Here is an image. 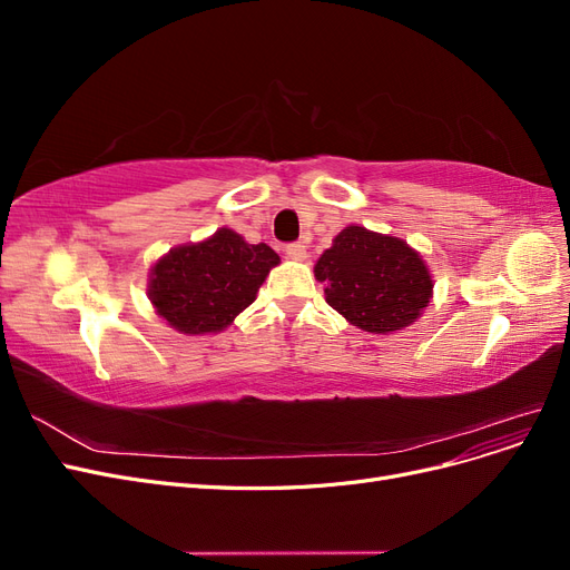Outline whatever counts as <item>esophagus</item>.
<instances>
[{"instance_id":"obj_1","label":"esophagus","mask_w":570,"mask_h":570,"mask_svg":"<svg viewBox=\"0 0 570 570\" xmlns=\"http://www.w3.org/2000/svg\"><path fill=\"white\" fill-rule=\"evenodd\" d=\"M285 254H287L289 258H295V262H304V258H306V247H304L302 243H289V245L285 247Z\"/></svg>"}]
</instances>
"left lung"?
<instances>
[{"label":"left lung","mask_w":570,"mask_h":570,"mask_svg":"<svg viewBox=\"0 0 570 570\" xmlns=\"http://www.w3.org/2000/svg\"><path fill=\"white\" fill-rule=\"evenodd\" d=\"M314 271L325 285V302L375 335L411 325L433 295V281L416 252L361 226L344 228Z\"/></svg>","instance_id":"left-lung-1"}]
</instances>
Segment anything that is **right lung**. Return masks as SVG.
Masks as SVG:
<instances>
[{
    "instance_id": "1",
    "label": "right lung",
    "mask_w": 570,
    "mask_h": 570,
    "mask_svg": "<svg viewBox=\"0 0 570 570\" xmlns=\"http://www.w3.org/2000/svg\"><path fill=\"white\" fill-rule=\"evenodd\" d=\"M281 256L268 245H247L223 228L199 245H185L151 268L149 297L159 316L187 335L216 333L247 308Z\"/></svg>"
}]
</instances>
